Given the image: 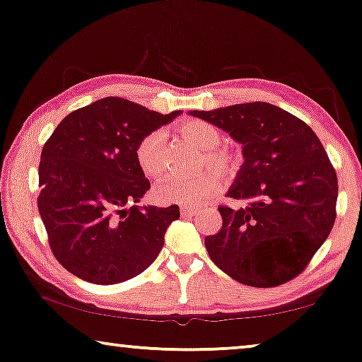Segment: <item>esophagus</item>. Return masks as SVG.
<instances>
[{
  "label": "esophagus",
  "instance_id": "obj_1",
  "mask_svg": "<svg viewBox=\"0 0 362 362\" xmlns=\"http://www.w3.org/2000/svg\"><path fill=\"white\" fill-rule=\"evenodd\" d=\"M181 216H194L196 214V209H191V207H186V206H181Z\"/></svg>",
  "mask_w": 362,
  "mask_h": 362
}]
</instances>
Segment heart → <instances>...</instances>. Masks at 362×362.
I'll return each instance as SVG.
<instances>
[{
	"instance_id": "heart-1",
	"label": "heart",
	"mask_w": 362,
	"mask_h": 362,
	"mask_svg": "<svg viewBox=\"0 0 362 362\" xmlns=\"http://www.w3.org/2000/svg\"><path fill=\"white\" fill-rule=\"evenodd\" d=\"M176 130L185 140L201 150L196 160V168L201 171L194 175L163 177L153 189V197L160 204L199 207L221 187L219 176L204 168H214L222 175H234L240 166V156L237 151L221 145L222 133L212 123L187 120ZM135 160L145 176H160L165 171V133L155 130L141 136L135 146Z\"/></svg>"
}]
</instances>
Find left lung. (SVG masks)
I'll return each mask as SVG.
<instances>
[{"label":"left lung","mask_w":362,"mask_h":362,"mask_svg":"<svg viewBox=\"0 0 362 362\" xmlns=\"http://www.w3.org/2000/svg\"><path fill=\"white\" fill-rule=\"evenodd\" d=\"M189 115L229 133L244 155L227 196L249 204L219 206L221 230L204 240L211 260L257 288L295 279L336 219L338 177L320 138L300 118L267 102Z\"/></svg>","instance_id":"1"}]
</instances>
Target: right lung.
Here are the masks:
<instances>
[{"label":"right lung","instance_id":"obj_1","mask_svg":"<svg viewBox=\"0 0 362 362\" xmlns=\"http://www.w3.org/2000/svg\"><path fill=\"white\" fill-rule=\"evenodd\" d=\"M180 113L161 115L105 97L59 123L41 153L37 207L64 269L90 284L113 285L155 262L180 207L136 206L150 181L136 165L135 146Z\"/></svg>","mask_w":362,"mask_h":362}]
</instances>
